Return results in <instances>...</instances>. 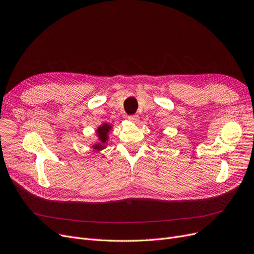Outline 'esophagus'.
Listing matches in <instances>:
<instances>
[{"mask_svg":"<svg viewBox=\"0 0 254 254\" xmlns=\"http://www.w3.org/2000/svg\"><path fill=\"white\" fill-rule=\"evenodd\" d=\"M128 120L131 122V123L133 124H137L139 122V117L137 115H133V116H129Z\"/></svg>","mask_w":254,"mask_h":254,"instance_id":"34e87169","label":"esophagus"}]
</instances>
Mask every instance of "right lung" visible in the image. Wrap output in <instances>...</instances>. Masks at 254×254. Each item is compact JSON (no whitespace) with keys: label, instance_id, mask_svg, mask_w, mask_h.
Here are the masks:
<instances>
[{"label":"right lung","instance_id":"1","mask_svg":"<svg viewBox=\"0 0 254 254\" xmlns=\"http://www.w3.org/2000/svg\"><path fill=\"white\" fill-rule=\"evenodd\" d=\"M111 129H113V125L109 123H106V122L103 124H101L100 126H98V128L96 130L98 141H96V143H94V144H90L92 145V148L96 152H100L106 148V146L108 145L107 141L109 138Z\"/></svg>","mask_w":254,"mask_h":254}]
</instances>
